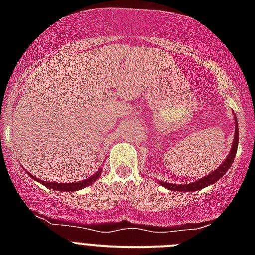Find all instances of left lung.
<instances>
[{
  "instance_id": "left-lung-1",
  "label": "left lung",
  "mask_w": 255,
  "mask_h": 255,
  "mask_svg": "<svg viewBox=\"0 0 255 255\" xmlns=\"http://www.w3.org/2000/svg\"><path fill=\"white\" fill-rule=\"evenodd\" d=\"M234 119H235V134H234V140H233V145H231V150L227 154L226 159H225L222 163L216 168L215 171H212L209 175L207 176L202 177L199 180H195L194 182H190V184H172V182H164V181H158V184H161L163 188H167L168 190L172 191H198L200 189L206 188V186L212 185V184H215L216 181L221 179V177L224 176L225 173L229 171V168L231 167V164H233L234 158H235L236 152H238V145H239V125H238V119L234 115Z\"/></svg>"
}]
</instances>
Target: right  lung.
Listing matches in <instances>:
<instances>
[{"label": "right lung", "instance_id": "right-lung-1", "mask_svg": "<svg viewBox=\"0 0 255 255\" xmlns=\"http://www.w3.org/2000/svg\"><path fill=\"white\" fill-rule=\"evenodd\" d=\"M101 173H102V168H100V170L97 171L96 173H93L92 176L88 177V179L82 180V181L69 182V184H61V182L43 181V180L37 179V177L33 176V175H29V176H30L31 179L37 180V181L40 182L42 185L47 186V188H49V189H53V190H56V191H76V190H82V189L87 188V186H89V185H91V184H93V182L96 181V180L101 176Z\"/></svg>", "mask_w": 255, "mask_h": 255}]
</instances>
